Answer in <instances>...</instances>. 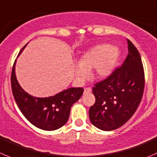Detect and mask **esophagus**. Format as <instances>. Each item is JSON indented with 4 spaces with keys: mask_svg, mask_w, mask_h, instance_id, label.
Returning a JSON list of instances; mask_svg holds the SVG:
<instances>
[{
    "mask_svg": "<svg viewBox=\"0 0 157 157\" xmlns=\"http://www.w3.org/2000/svg\"><path fill=\"white\" fill-rule=\"evenodd\" d=\"M91 91H92V90H91L90 87H86L85 88L84 90H83V94H90V93H91Z\"/></svg>",
    "mask_w": 157,
    "mask_h": 157,
    "instance_id": "34e87169",
    "label": "esophagus"
}]
</instances>
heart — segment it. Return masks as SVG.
<instances>
[{
  "label": "heart",
  "mask_w": 157,
  "mask_h": 157,
  "mask_svg": "<svg viewBox=\"0 0 157 157\" xmlns=\"http://www.w3.org/2000/svg\"><path fill=\"white\" fill-rule=\"evenodd\" d=\"M121 57V51L117 47L108 44L96 45L85 51L75 67V76L78 81L83 82L92 70V77L103 79L109 77L115 69Z\"/></svg>",
  "instance_id": "heart-1"
}]
</instances>
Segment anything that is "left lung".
I'll list each match as a JSON object with an SVG mask.
<instances>
[{"label":"left lung","mask_w":157,"mask_h":157,"mask_svg":"<svg viewBox=\"0 0 157 157\" xmlns=\"http://www.w3.org/2000/svg\"><path fill=\"white\" fill-rule=\"evenodd\" d=\"M128 55L122 66L93 87L95 103L89 109L91 124L104 131L122 127L131 118L142 99L144 71L139 51L127 39Z\"/></svg>","instance_id":"8db88e82"}]
</instances>
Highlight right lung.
I'll use <instances>...</instances> for the list:
<instances>
[{
	"instance_id": "obj_1",
	"label": "right lung",
	"mask_w": 157,
	"mask_h": 157,
	"mask_svg": "<svg viewBox=\"0 0 157 157\" xmlns=\"http://www.w3.org/2000/svg\"><path fill=\"white\" fill-rule=\"evenodd\" d=\"M27 44L21 49L19 55ZM16 61L12 69L11 87L15 101L23 115L33 126L41 130L51 131L63 127L67 122L71 106L83 94V88L71 87L48 97H33L25 92L17 80Z\"/></svg>"
}]
</instances>
